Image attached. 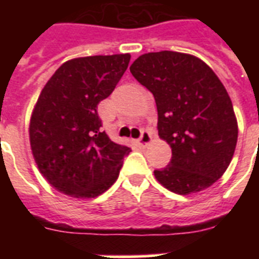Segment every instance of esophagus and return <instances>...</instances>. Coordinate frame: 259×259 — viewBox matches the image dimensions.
Instances as JSON below:
<instances>
[{"label": "esophagus", "mask_w": 259, "mask_h": 259, "mask_svg": "<svg viewBox=\"0 0 259 259\" xmlns=\"http://www.w3.org/2000/svg\"><path fill=\"white\" fill-rule=\"evenodd\" d=\"M150 142H152V134H150L148 130L142 132L141 137H140V140H138V144L142 146H148Z\"/></svg>", "instance_id": "esophagus-1"}]
</instances>
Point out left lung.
Masks as SVG:
<instances>
[{
	"instance_id": "left-lung-1",
	"label": "left lung",
	"mask_w": 259,
	"mask_h": 259,
	"mask_svg": "<svg viewBox=\"0 0 259 259\" xmlns=\"http://www.w3.org/2000/svg\"><path fill=\"white\" fill-rule=\"evenodd\" d=\"M130 72L153 94L158 136L169 144V165L154 170L179 195L204 191L223 176L233 160L238 122L223 83L201 59L160 51L141 55Z\"/></svg>"
}]
</instances>
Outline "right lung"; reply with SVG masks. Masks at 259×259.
Returning a JSON list of instances; mask_svg holds the SVG:
<instances>
[{
  "mask_svg": "<svg viewBox=\"0 0 259 259\" xmlns=\"http://www.w3.org/2000/svg\"><path fill=\"white\" fill-rule=\"evenodd\" d=\"M129 62V54L71 59L38 95L29 122L30 149L44 179L68 196L102 195L115 183L130 152L102 132L97 111Z\"/></svg>",
  "mask_w": 259,
  "mask_h": 259,
  "instance_id": "obj_1",
  "label": "right lung"
}]
</instances>
